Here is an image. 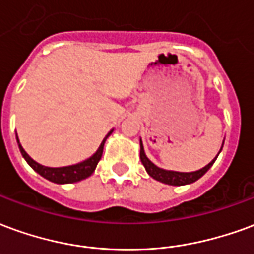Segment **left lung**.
I'll return each mask as SVG.
<instances>
[{
    "label": "left lung",
    "instance_id": "obj_1",
    "mask_svg": "<svg viewBox=\"0 0 254 254\" xmlns=\"http://www.w3.org/2000/svg\"><path fill=\"white\" fill-rule=\"evenodd\" d=\"M223 143H222V147H223ZM220 151H222V148H220ZM220 151H219V152H220ZM218 155H216V158H218ZM216 158H215L212 162H209L205 167H202V169H200V170L197 171H193V173H180V171L163 170V169H160L158 166H155L154 163L147 158V155L144 152L143 141H141V138H140V159H141V163H143L144 167H145V170H147V173H148L149 176L152 177L154 180H156V181L159 182H163V184H167V185L181 187V185H188V184L196 182L198 178H201V177L211 169V166L215 163Z\"/></svg>",
    "mask_w": 254,
    "mask_h": 254
}]
</instances>
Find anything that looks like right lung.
I'll list each match as a JSON object with an SVG mask.
<instances>
[{
  "label": "right lung",
  "instance_id": "obj_1",
  "mask_svg": "<svg viewBox=\"0 0 254 254\" xmlns=\"http://www.w3.org/2000/svg\"><path fill=\"white\" fill-rule=\"evenodd\" d=\"M111 132H113V130H110V132L107 133V136H106V137L103 138V141L100 143L98 151H96L91 158L83 160V162H80L77 165L65 166V167H47V166L39 165V163L32 159L30 155L25 152L24 148L21 147L19 138H17V134H16V138H17V144H19L20 152L23 155V158H24L25 162H27L38 174H41L43 178H46V180L54 182V184H73V182H78L81 181V180L88 178V177L94 173L95 169H96V165L99 163L100 158H102V154H103V147H105L106 138L110 136Z\"/></svg>",
  "mask_w": 254,
  "mask_h": 254
}]
</instances>
